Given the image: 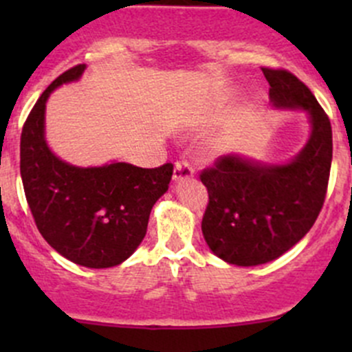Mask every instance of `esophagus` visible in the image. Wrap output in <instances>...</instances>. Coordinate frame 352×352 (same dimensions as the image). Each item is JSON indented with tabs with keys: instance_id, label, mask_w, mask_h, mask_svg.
Wrapping results in <instances>:
<instances>
[{
	"instance_id": "esophagus-1",
	"label": "esophagus",
	"mask_w": 352,
	"mask_h": 352,
	"mask_svg": "<svg viewBox=\"0 0 352 352\" xmlns=\"http://www.w3.org/2000/svg\"><path fill=\"white\" fill-rule=\"evenodd\" d=\"M194 175V166L186 160L175 162V168H173V180H184L190 179Z\"/></svg>"
}]
</instances>
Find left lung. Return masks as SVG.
<instances>
[{
    "instance_id": "obj_1",
    "label": "left lung",
    "mask_w": 352,
    "mask_h": 352,
    "mask_svg": "<svg viewBox=\"0 0 352 352\" xmlns=\"http://www.w3.org/2000/svg\"><path fill=\"white\" fill-rule=\"evenodd\" d=\"M262 73L272 105L305 110L311 134L285 165L226 155L199 175L209 194L201 225L206 243L228 264L245 267L274 261L310 232L332 163V127L310 88L286 69L262 67Z\"/></svg>"
}]
</instances>
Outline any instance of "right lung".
Masks as SVG:
<instances>
[{
  "label": "right lung",
  "mask_w": 352,
  "mask_h": 352,
  "mask_svg": "<svg viewBox=\"0 0 352 352\" xmlns=\"http://www.w3.org/2000/svg\"><path fill=\"white\" fill-rule=\"evenodd\" d=\"M85 65L56 78L35 102L20 138V175L34 221L45 242L67 261L91 269L119 265L143 242L151 208L168 190L173 165L131 163L81 166L63 162L44 138L45 102L78 80Z\"/></svg>",
  "instance_id": "1"
}]
</instances>
